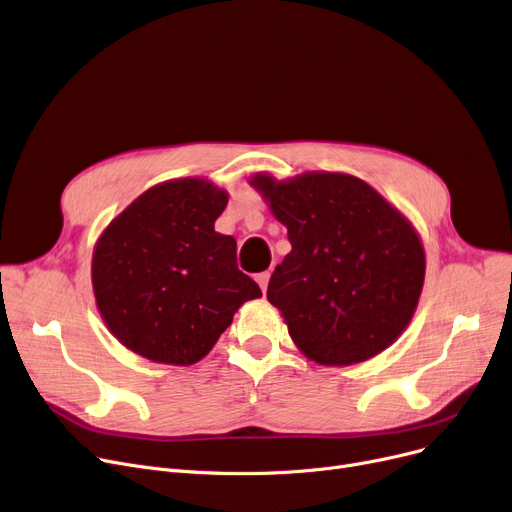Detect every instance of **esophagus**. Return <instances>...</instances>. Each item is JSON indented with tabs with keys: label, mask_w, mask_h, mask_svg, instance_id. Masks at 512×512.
Here are the masks:
<instances>
[{
	"label": "esophagus",
	"mask_w": 512,
	"mask_h": 512,
	"mask_svg": "<svg viewBox=\"0 0 512 512\" xmlns=\"http://www.w3.org/2000/svg\"><path fill=\"white\" fill-rule=\"evenodd\" d=\"M269 279H271V273H269V271H264V273H260V275L256 277V281H258V285H260V289H262V294H266V289H269Z\"/></svg>",
	"instance_id": "obj_1"
}]
</instances>
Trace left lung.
I'll list each match as a JSON object with an SVG mask.
<instances>
[{
	"mask_svg": "<svg viewBox=\"0 0 512 512\" xmlns=\"http://www.w3.org/2000/svg\"><path fill=\"white\" fill-rule=\"evenodd\" d=\"M250 185L287 227L291 252L266 298L298 350L325 367H350L392 346L415 316L425 248L408 218L367 181L312 170Z\"/></svg>",
	"mask_w": 512,
	"mask_h": 512,
	"instance_id": "8db88e82",
	"label": "left lung"
}]
</instances>
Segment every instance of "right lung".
Here are the masks:
<instances>
[{
  "label": "right lung",
  "instance_id": "add662e5",
  "mask_svg": "<svg viewBox=\"0 0 512 512\" xmlns=\"http://www.w3.org/2000/svg\"><path fill=\"white\" fill-rule=\"evenodd\" d=\"M229 193L204 177L143 191L97 237V312L127 350L160 364L200 362L260 287L235 264L237 243L214 231Z\"/></svg>",
  "mask_w": 512,
  "mask_h": 512
}]
</instances>
